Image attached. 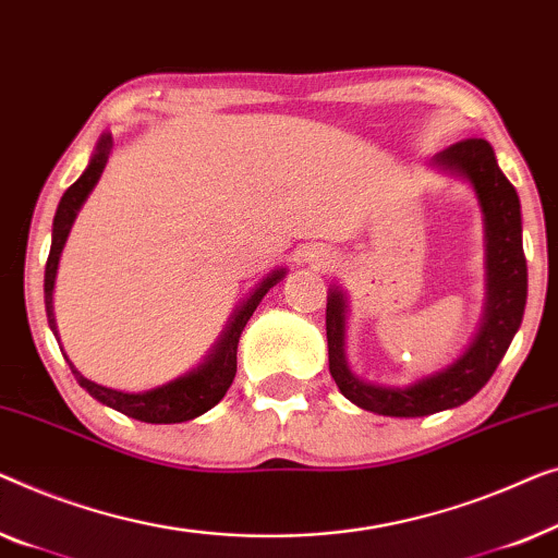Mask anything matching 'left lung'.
Instances as JSON below:
<instances>
[{
    "instance_id": "left-lung-1",
    "label": "left lung",
    "mask_w": 558,
    "mask_h": 558,
    "mask_svg": "<svg viewBox=\"0 0 558 558\" xmlns=\"http://www.w3.org/2000/svg\"><path fill=\"white\" fill-rule=\"evenodd\" d=\"M439 167L452 169L475 186L485 215L488 234V308L485 324L468 354L450 368L407 389L374 387L356 379L343 359V295L333 290L326 303L328 372L341 395L366 412L384 417H425L475 397L506 356L523 320L529 268H525L521 238V202L513 184L500 171L496 154L485 138H462L447 146L435 159Z\"/></svg>"
}]
</instances>
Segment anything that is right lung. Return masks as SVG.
Here are the masks:
<instances>
[{"mask_svg":"<svg viewBox=\"0 0 558 558\" xmlns=\"http://www.w3.org/2000/svg\"><path fill=\"white\" fill-rule=\"evenodd\" d=\"M111 148H113L111 136L100 138L96 156L90 159L88 169L83 171V177L77 179L75 184L68 186V192L62 194V199L58 204V211H54L52 247L45 265V308H47V320H50L52 331H54L52 286H54V272H58L62 245H65L68 232L70 227H73L77 209H81V204L85 202V197H88L93 186H96L100 174H104ZM280 278H282V270L272 272L268 280H263V286L247 298V303H242L238 316H234L230 328H227L225 339L217 343L215 354L204 361L197 372L186 374L182 379L163 384L159 389L141 391V395H125V391L100 387V384L85 379V376L70 364L73 376L90 397L98 399V402H104L106 407H113L116 412L125 414V417L148 422V425H174V422H186V420L199 417V414L211 410V407L227 395V389H230L234 374H238V343H240L242 328L247 326V320L255 313L257 305H260L263 295L268 293ZM54 336H58V331H54Z\"/></svg>","mask_w":558,"mask_h":558,"instance_id":"1","label":"right lung"}]
</instances>
